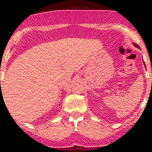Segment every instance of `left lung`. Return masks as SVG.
<instances>
[{"label": "left lung", "mask_w": 152, "mask_h": 152, "mask_svg": "<svg viewBox=\"0 0 152 152\" xmlns=\"http://www.w3.org/2000/svg\"><path fill=\"white\" fill-rule=\"evenodd\" d=\"M134 45H135V46H136L137 47H139V46L137 45H136V44H134Z\"/></svg>", "instance_id": "left-lung-1"}]
</instances>
